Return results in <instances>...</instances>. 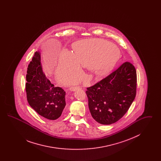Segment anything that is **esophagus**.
<instances>
[{
    "instance_id": "esophagus-1",
    "label": "esophagus",
    "mask_w": 161,
    "mask_h": 161,
    "mask_svg": "<svg viewBox=\"0 0 161 161\" xmlns=\"http://www.w3.org/2000/svg\"><path fill=\"white\" fill-rule=\"evenodd\" d=\"M80 89V87L79 86H72V87H69V90L70 91H75L77 89Z\"/></svg>"
}]
</instances>
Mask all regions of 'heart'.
Here are the masks:
<instances>
[{
	"label": "heart",
	"instance_id": "1",
	"mask_svg": "<svg viewBox=\"0 0 161 161\" xmlns=\"http://www.w3.org/2000/svg\"><path fill=\"white\" fill-rule=\"evenodd\" d=\"M74 53L64 50L60 55L57 75L62 80L80 77V65L89 68L93 75H104L115 68L120 57L117 46L100 39L80 41L74 45Z\"/></svg>",
	"mask_w": 161,
	"mask_h": 161
}]
</instances>
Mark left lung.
<instances>
[{
	"label": "left lung",
	"instance_id": "obj_1",
	"mask_svg": "<svg viewBox=\"0 0 161 161\" xmlns=\"http://www.w3.org/2000/svg\"><path fill=\"white\" fill-rule=\"evenodd\" d=\"M136 86L135 67L125 61L107 77L87 87L86 93L92 118L104 125L117 122L135 100Z\"/></svg>",
	"mask_w": 161,
	"mask_h": 161
}]
</instances>
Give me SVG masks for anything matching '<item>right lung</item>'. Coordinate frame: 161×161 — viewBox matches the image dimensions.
Wrapping results in <instances>:
<instances>
[{
  "label": "right lung",
  "mask_w": 161,
  "mask_h": 161,
  "mask_svg": "<svg viewBox=\"0 0 161 161\" xmlns=\"http://www.w3.org/2000/svg\"><path fill=\"white\" fill-rule=\"evenodd\" d=\"M26 92L28 102L38 114L50 120L58 119L66 106V93L54 87L43 72L40 54L36 52L28 64Z\"/></svg>",
  "instance_id": "add662e5"
}]
</instances>
